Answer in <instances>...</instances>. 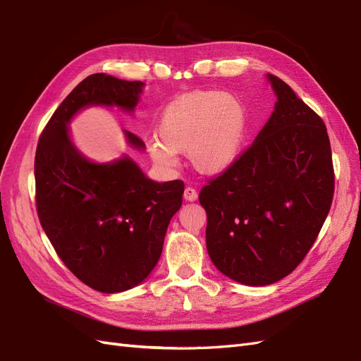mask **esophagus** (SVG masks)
Listing matches in <instances>:
<instances>
[{"label": "esophagus", "mask_w": 361, "mask_h": 361, "mask_svg": "<svg viewBox=\"0 0 361 361\" xmlns=\"http://www.w3.org/2000/svg\"><path fill=\"white\" fill-rule=\"evenodd\" d=\"M183 199L187 200V202L197 200V191L194 190V188H191V187H187V188H185V191H183Z\"/></svg>", "instance_id": "esophagus-1"}]
</instances>
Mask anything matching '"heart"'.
<instances>
[{"mask_svg":"<svg viewBox=\"0 0 361 361\" xmlns=\"http://www.w3.org/2000/svg\"><path fill=\"white\" fill-rule=\"evenodd\" d=\"M247 114L237 95L196 91L171 102L158 123V138L149 142L152 159L176 167V153H187L191 167L212 176L235 162L245 142Z\"/></svg>","mask_w":361,"mask_h":361,"instance_id":"heart-1","label":"heart"}]
</instances>
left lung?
<instances>
[{"instance_id": "left-lung-1", "label": "left lung", "mask_w": 361, "mask_h": 361, "mask_svg": "<svg viewBox=\"0 0 361 361\" xmlns=\"http://www.w3.org/2000/svg\"><path fill=\"white\" fill-rule=\"evenodd\" d=\"M275 109L250 147L204 185L207 249L223 275L269 286L305 258L334 194L331 144L322 118L291 87L267 74Z\"/></svg>"}]
</instances>
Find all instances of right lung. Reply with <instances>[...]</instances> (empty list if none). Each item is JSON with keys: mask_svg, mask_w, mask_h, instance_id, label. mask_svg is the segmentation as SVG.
I'll use <instances>...</instances> for the list:
<instances>
[{"mask_svg": "<svg viewBox=\"0 0 361 361\" xmlns=\"http://www.w3.org/2000/svg\"><path fill=\"white\" fill-rule=\"evenodd\" d=\"M142 90V82L87 75L56 109L36 149L39 221L65 266L102 293L130 290L152 274L182 204L183 182H154L128 154L103 164L87 159L71 140L70 123L90 106L133 114ZM124 136L130 147L145 149L132 132Z\"/></svg>", "mask_w": 361, "mask_h": 361, "instance_id": "add662e5", "label": "right lung"}]
</instances>
